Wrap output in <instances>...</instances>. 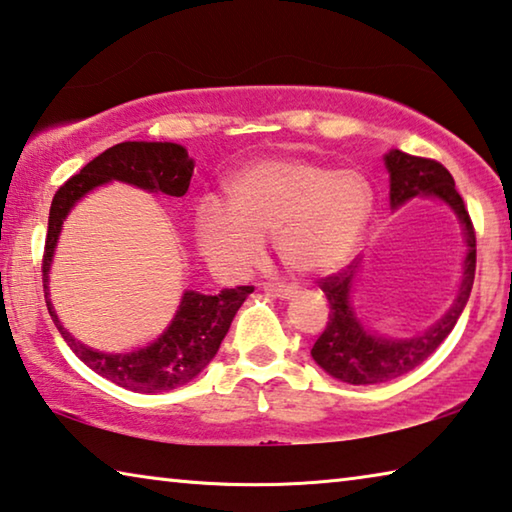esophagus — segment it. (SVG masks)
I'll use <instances>...</instances> for the list:
<instances>
[{
  "label": "esophagus",
  "mask_w": 512,
  "mask_h": 512,
  "mask_svg": "<svg viewBox=\"0 0 512 512\" xmlns=\"http://www.w3.org/2000/svg\"><path fill=\"white\" fill-rule=\"evenodd\" d=\"M264 291L271 293V296H275V298H280V300H287V298L293 296V293H296V289H293V287H282V284H266Z\"/></svg>",
  "instance_id": "34e87169"
}]
</instances>
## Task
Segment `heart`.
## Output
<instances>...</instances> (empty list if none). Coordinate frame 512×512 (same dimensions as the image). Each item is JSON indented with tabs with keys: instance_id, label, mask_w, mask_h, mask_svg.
<instances>
[{
	"instance_id": "1",
	"label": "heart",
	"mask_w": 512,
	"mask_h": 512,
	"mask_svg": "<svg viewBox=\"0 0 512 512\" xmlns=\"http://www.w3.org/2000/svg\"><path fill=\"white\" fill-rule=\"evenodd\" d=\"M228 207L203 201L196 210L201 253L239 273L273 237L291 273L316 277L341 268L366 230L372 194L357 171L296 158H268L239 169L225 185Z\"/></svg>"
}]
</instances>
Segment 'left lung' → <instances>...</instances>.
<instances>
[{"label": "left lung", "mask_w": 512, "mask_h": 512, "mask_svg": "<svg viewBox=\"0 0 512 512\" xmlns=\"http://www.w3.org/2000/svg\"><path fill=\"white\" fill-rule=\"evenodd\" d=\"M384 160L388 173H391V207H400L413 196L440 198L452 207L463 223L467 255L454 305L436 325L429 327L424 334L413 336V339H386V336L370 334L359 323L350 300L357 264L345 266L339 273L320 280V289L329 302V320L325 332L318 336L314 348H311V357L327 375L354 386L381 384V381L406 375L409 370L418 368L422 361H427L452 332L458 316L463 314L476 271L474 225L461 194L456 192L452 173L436 160L418 158V155L397 149L386 153Z\"/></svg>", "instance_id": "1"}]
</instances>
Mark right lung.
Masks as SVG:
<instances>
[{"instance_id":"add662e5","label":"right lung","mask_w":512,"mask_h":512,"mask_svg":"<svg viewBox=\"0 0 512 512\" xmlns=\"http://www.w3.org/2000/svg\"><path fill=\"white\" fill-rule=\"evenodd\" d=\"M192 173L194 160L180 144L121 142L85 164L76 176L58 189L54 201H51L45 255H42V287H45L49 316L65 343L85 366L110 379L112 384L135 393L171 391V388L183 386L201 375L207 363L214 359V354L219 352L232 318L253 293V287L223 289L216 296L185 291L176 316L158 341L128 354H106L76 341L60 325L56 311L51 307L47 287L51 257H54L65 216L90 189L110 183V180H121V183L149 189V192L185 196Z\"/></svg>"}]
</instances>
